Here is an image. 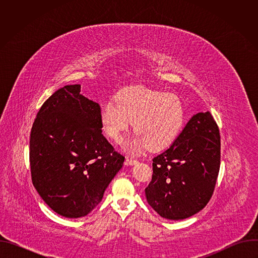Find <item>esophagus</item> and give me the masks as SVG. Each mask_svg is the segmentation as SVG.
Instances as JSON below:
<instances>
[{
	"label": "esophagus",
	"instance_id": "esophagus-1",
	"mask_svg": "<svg viewBox=\"0 0 258 258\" xmlns=\"http://www.w3.org/2000/svg\"><path fill=\"white\" fill-rule=\"evenodd\" d=\"M125 162L127 164H130V165H134V164H136L138 162V160L136 158H133V157H126Z\"/></svg>",
	"mask_w": 258,
	"mask_h": 258
}]
</instances>
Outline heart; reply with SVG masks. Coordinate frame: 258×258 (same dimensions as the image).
<instances>
[{
    "mask_svg": "<svg viewBox=\"0 0 258 258\" xmlns=\"http://www.w3.org/2000/svg\"><path fill=\"white\" fill-rule=\"evenodd\" d=\"M101 124L108 137L120 143L134 122L137 133L124 144L127 152H140L147 147L161 150L179 135L185 121L180 99L150 88L130 87L106 102L100 112Z\"/></svg>",
    "mask_w": 258,
    "mask_h": 258,
    "instance_id": "heart-1",
    "label": "heart"
}]
</instances>
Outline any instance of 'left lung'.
Listing matches in <instances>:
<instances>
[{
	"instance_id": "8db88e82",
	"label": "left lung",
	"mask_w": 258,
	"mask_h": 258,
	"mask_svg": "<svg viewBox=\"0 0 258 258\" xmlns=\"http://www.w3.org/2000/svg\"><path fill=\"white\" fill-rule=\"evenodd\" d=\"M219 165L218 126L209 111L199 112L153 158L152 180L145 189L147 201L164 218H188L210 200Z\"/></svg>"
}]
</instances>
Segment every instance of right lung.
Returning a JSON list of instances; mask_svg holds the SVG:
<instances>
[{"instance_id":"right-lung-1","label":"right lung","mask_w":258,"mask_h":258,"mask_svg":"<svg viewBox=\"0 0 258 258\" xmlns=\"http://www.w3.org/2000/svg\"><path fill=\"white\" fill-rule=\"evenodd\" d=\"M100 105L81 94V85L56 91L31 127L32 183L56 213L78 218L102 200L124 156L102 134Z\"/></svg>"}]
</instances>
